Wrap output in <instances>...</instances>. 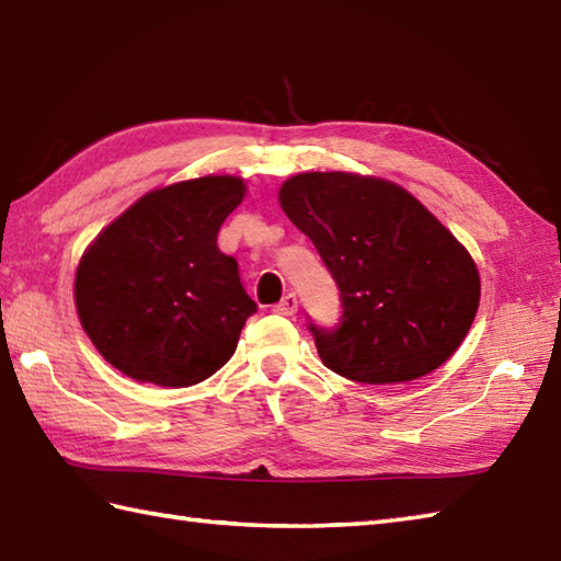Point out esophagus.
I'll list each match as a JSON object with an SVG mask.
<instances>
[{
    "instance_id": "esophagus-1",
    "label": "esophagus",
    "mask_w": 561,
    "mask_h": 561,
    "mask_svg": "<svg viewBox=\"0 0 561 561\" xmlns=\"http://www.w3.org/2000/svg\"><path fill=\"white\" fill-rule=\"evenodd\" d=\"M296 308H299V301H296V296L287 294L279 304H274L272 311L279 313V316H291V313H296Z\"/></svg>"
}]
</instances>
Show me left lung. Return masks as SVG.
I'll list each match as a JSON object with an SVG mask.
<instances>
[{
  "mask_svg": "<svg viewBox=\"0 0 561 561\" xmlns=\"http://www.w3.org/2000/svg\"><path fill=\"white\" fill-rule=\"evenodd\" d=\"M279 205L337 282L340 323H308L330 371L404 383L460 347L480 306V274L408 190L342 171L301 173L282 185Z\"/></svg>",
  "mask_w": 561,
  "mask_h": 561,
  "instance_id": "1",
  "label": "left lung"
}]
</instances>
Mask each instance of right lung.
Here are the masks:
<instances>
[{"label": "right lung", "mask_w": 561, "mask_h": 561, "mask_svg": "<svg viewBox=\"0 0 561 561\" xmlns=\"http://www.w3.org/2000/svg\"><path fill=\"white\" fill-rule=\"evenodd\" d=\"M243 193L233 175L153 190L83 253L75 282L79 320L117 371L185 388L231 359L257 304L217 233Z\"/></svg>", "instance_id": "right-lung-1"}]
</instances>
